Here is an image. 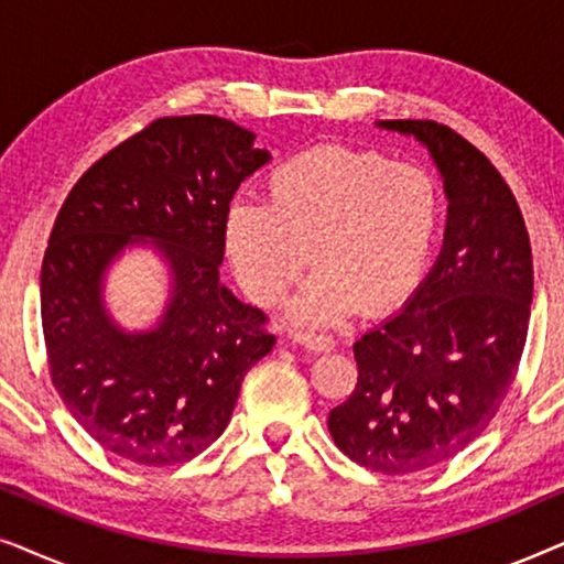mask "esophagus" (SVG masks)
<instances>
[{"instance_id":"34e87169","label":"esophagus","mask_w":564,"mask_h":564,"mask_svg":"<svg viewBox=\"0 0 564 564\" xmlns=\"http://www.w3.org/2000/svg\"><path fill=\"white\" fill-rule=\"evenodd\" d=\"M290 338L300 346H305L307 351H315V354H323V351H330L334 349V338L330 336H318V334H307V330H292Z\"/></svg>"}]
</instances>
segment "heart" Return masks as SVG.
I'll list each match as a JSON object with an SVG mask.
<instances>
[{
  "label": "heart",
  "mask_w": 564,
  "mask_h": 564,
  "mask_svg": "<svg viewBox=\"0 0 564 564\" xmlns=\"http://www.w3.org/2000/svg\"><path fill=\"white\" fill-rule=\"evenodd\" d=\"M267 205L234 203L226 253L246 295L284 303L311 261L315 274L290 321L328 328L357 311L403 305L426 274L442 226V192L426 169L375 151L313 145L267 174Z\"/></svg>",
  "instance_id": "1"
}]
</instances>
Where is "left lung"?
I'll list each match as a JSON object with an SVG mask.
<instances>
[{"mask_svg": "<svg viewBox=\"0 0 564 564\" xmlns=\"http://www.w3.org/2000/svg\"><path fill=\"white\" fill-rule=\"evenodd\" d=\"M434 156L449 197L444 249L426 282L354 344L357 388L328 413L338 449L382 475L436 467L496 419L527 346L531 243L490 159L434 120H382Z\"/></svg>", "mask_w": 564, "mask_h": 564, "instance_id": "left-lung-1", "label": "left lung"}]
</instances>
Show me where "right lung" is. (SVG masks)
<instances>
[{
    "label": "right lung",
    "instance_id": "add662e5",
    "mask_svg": "<svg viewBox=\"0 0 564 564\" xmlns=\"http://www.w3.org/2000/svg\"><path fill=\"white\" fill-rule=\"evenodd\" d=\"M269 161L253 133L215 115H172L115 145L74 184L53 223L41 318L53 388L115 457L172 467L223 431L249 369L274 346L267 313L223 288L226 213ZM135 240H153L175 290L156 329L106 318L101 276Z\"/></svg>",
    "mask_w": 564,
    "mask_h": 564
}]
</instances>
